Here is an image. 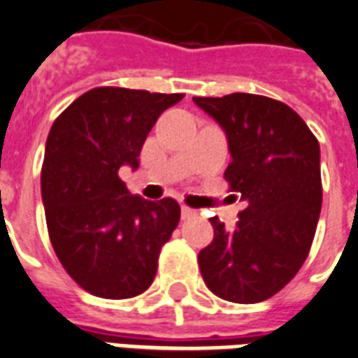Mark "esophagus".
Returning a JSON list of instances; mask_svg holds the SVG:
<instances>
[{"label": "esophagus", "instance_id": "obj_1", "mask_svg": "<svg viewBox=\"0 0 358 358\" xmlns=\"http://www.w3.org/2000/svg\"><path fill=\"white\" fill-rule=\"evenodd\" d=\"M191 215H195V210L189 208V206H182V217L187 220V217H191Z\"/></svg>", "mask_w": 358, "mask_h": 358}]
</instances>
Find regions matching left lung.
Wrapping results in <instances>:
<instances>
[{"instance_id":"8db88e82","label":"left lung","mask_w":358,"mask_h":358,"mask_svg":"<svg viewBox=\"0 0 358 358\" xmlns=\"http://www.w3.org/2000/svg\"><path fill=\"white\" fill-rule=\"evenodd\" d=\"M193 103L225 131L233 157L225 180L245 203L233 233L210 220L214 240L199 268L220 299L261 302L293 280L312 248L323 201L317 138L291 106L264 95Z\"/></svg>"}]
</instances>
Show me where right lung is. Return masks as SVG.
Returning <instances> with one entry per match:
<instances>
[{
  "instance_id": "obj_1",
  "label": "right lung",
  "mask_w": 358,
  "mask_h": 358,
  "mask_svg": "<svg viewBox=\"0 0 358 358\" xmlns=\"http://www.w3.org/2000/svg\"><path fill=\"white\" fill-rule=\"evenodd\" d=\"M182 99V94L94 88L52 124L41 171L46 227L67 274L95 296L131 299L154 282L180 206L174 199L131 195L118 171L138 169L161 113Z\"/></svg>"
}]
</instances>
